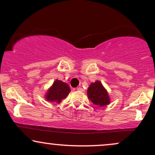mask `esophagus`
Segmentation results:
<instances>
[{
    "label": "esophagus",
    "instance_id": "esophagus-1",
    "mask_svg": "<svg viewBox=\"0 0 155 155\" xmlns=\"http://www.w3.org/2000/svg\"><path fill=\"white\" fill-rule=\"evenodd\" d=\"M77 90H78V91H79V92H84V91L82 87H78Z\"/></svg>",
    "mask_w": 155,
    "mask_h": 155
}]
</instances>
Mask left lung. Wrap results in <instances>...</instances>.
<instances>
[{
    "mask_svg": "<svg viewBox=\"0 0 155 155\" xmlns=\"http://www.w3.org/2000/svg\"><path fill=\"white\" fill-rule=\"evenodd\" d=\"M89 100L99 107L106 106L110 104V97L106 88L100 81L91 83L87 89Z\"/></svg>",
    "mask_w": 155,
    "mask_h": 155,
    "instance_id": "left-lung-1",
    "label": "left lung"
}]
</instances>
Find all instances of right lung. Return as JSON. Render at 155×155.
<instances>
[{
  "label": "right lung",
  "mask_w": 155,
  "mask_h": 155,
  "mask_svg": "<svg viewBox=\"0 0 155 155\" xmlns=\"http://www.w3.org/2000/svg\"><path fill=\"white\" fill-rule=\"evenodd\" d=\"M70 92L71 89L67 83L56 79L46 92L45 99L49 102L60 104L63 99L68 95Z\"/></svg>",
  "instance_id": "obj_1"
}]
</instances>
